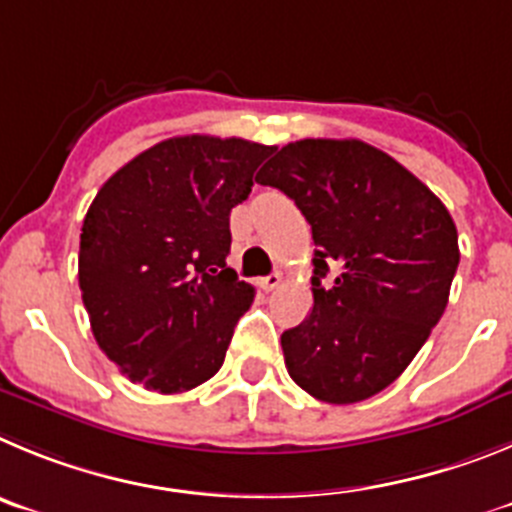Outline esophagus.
<instances>
[{"mask_svg": "<svg viewBox=\"0 0 512 512\" xmlns=\"http://www.w3.org/2000/svg\"><path fill=\"white\" fill-rule=\"evenodd\" d=\"M283 283V278H280V273H273V275H265V278H260V285L265 290H275L278 285Z\"/></svg>", "mask_w": 512, "mask_h": 512, "instance_id": "34e87169", "label": "esophagus"}]
</instances>
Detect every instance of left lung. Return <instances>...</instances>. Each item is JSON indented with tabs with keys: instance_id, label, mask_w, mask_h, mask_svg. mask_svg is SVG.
<instances>
[{
	"instance_id": "1",
	"label": "left lung",
	"mask_w": 512,
	"mask_h": 512,
	"mask_svg": "<svg viewBox=\"0 0 512 512\" xmlns=\"http://www.w3.org/2000/svg\"><path fill=\"white\" fill-rule=\"evenodd\" d=\"M257 183L296 201L313 234V308L283 331L288 375L347 405L385 390L439 324L459 265L454 219L411 170L362 140L280 147ZM331 269L337 278L324 284Z\"/></svg>"
}]
</instances>
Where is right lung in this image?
<instances>
[{
  "label": "right lung",
  "mask_w": 512,
  "mask_h": 512,
  "mask_svg": "<svg viewBox=\"0 0 512 512\" xmlns=\"http://www.w3.org/2000/svg\"><path fill=\"white\" fill-rule=\"evenodd\" d=\"M270 153L239 137H170L91 201L78 285L96 344L132 382L170 395L219 372L255 298L227 267L229 214Z\"/></svg>",
  "instance_id": "right-lung-1"
}]
</instances>
